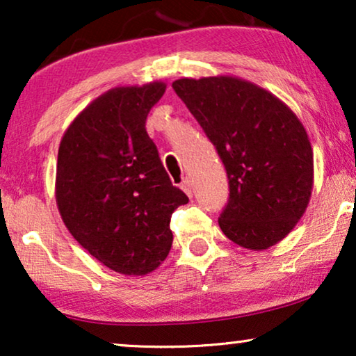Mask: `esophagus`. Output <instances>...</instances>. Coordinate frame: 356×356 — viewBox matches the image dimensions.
<instances>
[{
    "instance_id": "34e87169",
    "label": "esophagus",
    "mask_w": 356,
    "mask_h": 356,
    "mask_svg": "<svg viewBox=\"0 0 356 356\" xmlns=\"http://www.w3.org/2000/svg\"><path fill=\"white\" fill-rule=\"evenodd\" d=\"M181 189H183V191H184V193H186V194H188V196H189V197H191V196H193V184H191V181H189V179H188V178H184V179H183V181H181Z\"/></svg>"
}]
</instances>
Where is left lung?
Masks as SVG:
<instances>
[{"label":"left lung","instance_id":"obj_1","mask_svg":"<svg viewBox=\"0 0 356 356\" xmlns=\"http://www.w3.org/2000/svg\"><path fill=\"white\" fill-rule=\"evenodd\" d=\"M173 89L225 165L223 235L254 251L284 240L313 191V149L298 116L270 92L233 76L183 77Z\"/></svg>","mask_w":356,"mask_h":356}]
</instances>
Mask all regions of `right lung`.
<instances>
[{
	"mask_svg": "<svg viewBox=\"0 0 356 356\" xmlns=\"http://www.w3.org/2000/svg\"><path fill=\"white\" fill-rule=\"evenodd\" d=\"M167 86L115 87L86 106L63 136L56 204L74 240L108 269L145 275L173 243L170 218L189 199L173 186L145 120Z\"/></svg>",
	"mask_w": 356,
	"mask_h": 356,
	"instance_id": "right-lung-1",
	"label": "right lung"
}]
</instances>
